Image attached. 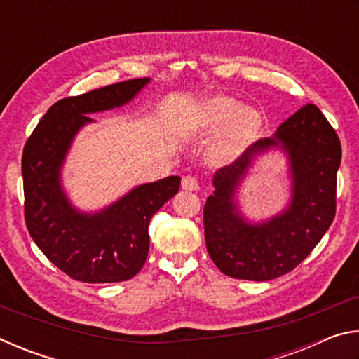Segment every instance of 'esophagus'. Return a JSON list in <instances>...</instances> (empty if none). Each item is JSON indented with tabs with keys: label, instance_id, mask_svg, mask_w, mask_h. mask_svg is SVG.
Segmentation results:
<instances>
[{
	"label": "esophagus",
	"instance_id": "obj_1",
	"mask_svg": "<svg viewBox=\"0 0 359 359\" xmlns=\"http://www.w3.org/2000/svg\"><path fill=\"white\" fill-rule=\"evenodd\" d=\"M182 188L188 191H196L199 188V182L196 177H193V175H185V177L182 179Z\"/></svg>",
	"mask_w": 359,
	"mask_h": 359
}]
</instances>
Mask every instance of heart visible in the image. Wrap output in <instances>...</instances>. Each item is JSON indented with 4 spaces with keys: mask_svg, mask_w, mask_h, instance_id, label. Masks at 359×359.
<instances>
[{
    "mask_svg": "<svg viewBox=\"0 0 359 359\" xmlns=\"http://www.w3.org/2000/svg\"><path fill=\"white\" fill-rule=\"evenodd\" d=\"M263 115L252 106H241L231 96H212L193 109L185 120V131L198 137L218 133L210 147V160L228 165L252 147L263 130Z\"/></svg>",
    "mask_w": 359,
    "mask_h": 359,
    "instance_id": "b5f03b06",
    "label": "heart"
}]
</instances>
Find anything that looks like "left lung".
Listing matches in <instances>:
<instances>
[{
	"mask_svg": "<svg viewBox=\"0 0 359 359\" xmlns=\"http://www.w3.org/2000/svg\"><path fill=\"white\" fill-rule=\"evenodd\" d=\"M283 149L289 158L292 196L277 216L252 224L235 199L254 158ZM340 141L330 121L306 104L278 126L274 136L259 139L233 165L214 174V194L204 205L205 247L224 276L242 280H272L293 271L309 257L336 215Z\"/></svg>",
	"mask_w": 359,
	"mask_h": 359,
	"instance_id": "obj_1",
	"label": "left lung"
}]
</instances>
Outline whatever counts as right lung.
Here are the masks:
<instances>
[{
  "label": "right lung",
  "instance_id": "add662e5",
  "mask_svg": "<svg viewBox=\"0 0 359 359\" xmlns=\"http://www.w3.org/2000/svg\"><path fill=\"white\" fill-rule=\"evenodd\" d=\"M150 82L133 79L60 100L28 137L22 156L25 222L36 245L79 282L114 283L135 277L149 255V223L179 191L180 177L169 175L133 188L98 212L72 205L62 169L72 141L90 114L111 111L135 100Z\"/></svg>",
  "mask_w": 359,
  "mask_h": 359
}]
</instances>
